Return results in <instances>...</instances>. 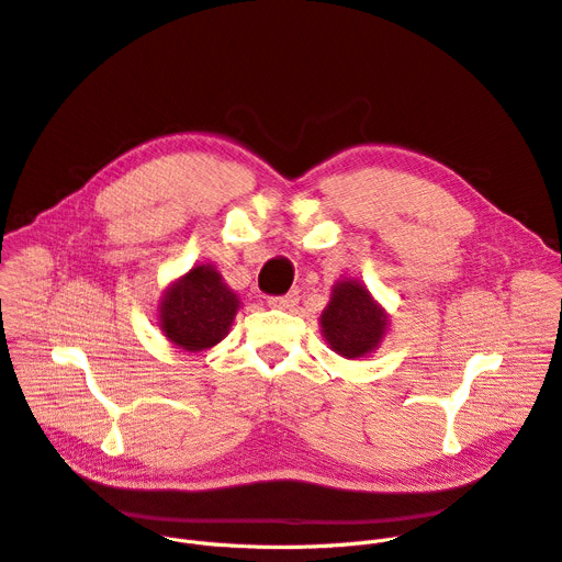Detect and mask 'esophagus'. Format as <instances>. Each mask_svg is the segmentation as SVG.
<instances>
[{
  "label": "esophagus",
  "instance_id": "esophagus-1",
  "mask_svg": "<svg viewBox=\"0 0 562 562\" xmlns=\"http://www.w3.org/2000/svg\"><path fill=\"white\" fill-rule=\"evenodd\" d=\"M269 305L276 310H293L297 305V293L291 291L286 295H273L269 297Z\"/></svg>",
  "mask_w": 562,
  "mask_h": 562
}]
</instances>
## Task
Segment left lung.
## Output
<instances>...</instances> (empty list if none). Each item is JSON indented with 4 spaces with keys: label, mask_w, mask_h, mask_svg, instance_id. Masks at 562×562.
Returning <instances> with one entry per match:
<instances>
[{
    "label": "left lung",
    "mask_w": 562,
    "mask_h": 562,
    "mask_svg": "<svg viewBox=\"0 0 562 562\" xmlns=\"http://www.w3.org/2000/svg\"><path fill=\"white\" fill-rule=\"evenodd\" d=\"M389 329V314L357 280H339L321 314V334L327 346L346 359L378 350Z\"/></svg>",
    "instance_id": "1"
}]
</instances>
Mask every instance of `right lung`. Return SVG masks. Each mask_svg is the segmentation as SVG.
Here are the masks:
<instances>
[{"label": "right lung", "mask_w": 562, "mask_h": 562, "mask_svg": "<svg viewBox=\"0 0 562 562\" xmlns=\"http://www.w3.org/2000/svg\"><path fill=\"white\" fill-rule=\"evenodd\" d=\"M239 305L212 265H196L165 291L158 325L173 346L201 352L226 339Z\"/></svg>", "instance_id": "obj_1"}]
</instances>
